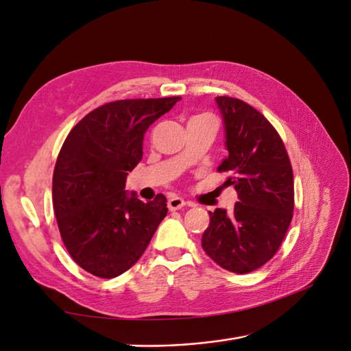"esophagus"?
<instances>
[{"mask_svg":"<svg viewBox=\"0 0 351 351\" xmlns=\"http://www.w3.org/2000/svg\"><path fill=\"white\" fill-rule=\"evenodd\" d=\"M186 205V200L183 197H178V196H173L168 199V208L169 210H177V209H182Z\"/></svg>","mask_w":351,"mask_h":351,"instance_id":"1","label":"esophagus"}]
</instances>
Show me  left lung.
<instances>
[{"label":"left lung","instance_id":"1","mask_svg":"<svg viewBox=\"0 0 351 351\" xmlns=\"http://www.w3.org/2000/svg\"><path fill=\"white\" fill-rule=\"evenodd\" d=\"M226 132L227 158L218 171L239 195L234 210L209 212L202 247L221 268L247 274L267 263L293 218L294 182L289 155L272 124L249 104L217 97Z\"/></svg>","mask_w":351,"mask_h":351}]
</instances>
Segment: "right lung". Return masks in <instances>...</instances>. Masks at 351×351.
Wrapping results in <instances>:
<instances>
[{"label": "right lung", "instance_id": "obj_1", "mask_svg": "<svg viewBox=\"0 0 351 351\" xmlns=\"http://www.w3.org/2000/svg\"><path fill=\"white\" fill-rule=\"evenodd\" d=\"M180 97L123 99L82 119L62 145L52 177V204L64 246L80 268L115 278L141 259L167 199L147 204L127 193L129 171L143 156V136Z\"/></svg>", "mask_w": 351, "mask_h": 351}]
</instances>
